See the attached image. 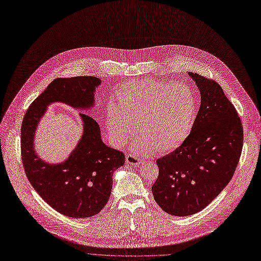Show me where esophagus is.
<instances>
[{
  "instance_id": "esophagus-1",
  "label": "esophagus",
  "mask_w": 261,
  "mask_h": 261,
  "mask_svg": "<svg viewBox=\"0 0 261 261\" xmlns=\"http://www.w3.org/2000/svg\"><path fill=\"white\" fill-rule=\"evenodd\" d=\"M126 161L131 165H140V163L142 162V159L139 158L138 155H134V154H127Z\"/></svg>"
}]
</instances>
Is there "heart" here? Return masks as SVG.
Instances as JSON below:
<instances>
[{"mask_svg": "<svg viewBox=\"0 0 261 261\" xmlns=\"http://www.w3.org/2000/svg\"><path fill=\"white\" fill-rule=\"evenodd\" d=\"M196 112V95L186 83L134 81L120 89L116 105L109 106L107 128L117 147L133 137L138 127L141 138L131 146L132 150L168 152L188 140Z\"/></svg>", "mask_w": 261, "mask_h": 261, "instance_id": "b5f03b06", "label": "heart"}]
</instances>
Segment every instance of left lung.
Here are the masks:
<instances>
[{
    "label": "left lung",
    "mask_w": 261,
    "mask_h": 261,
    "mask_svg": "<svg viewBox=\"0 0 261 261\" xmlns=\"http://www.w3.org/2000/svg\"><path fill=\"white\" fill-rule=\"evenodd\" d=\"M200 93L193 130L179 148L156 160L159 176L151 187L168 214H194L217 197L233 176L242 151L243 128L232 103L212 80L189 72Z\"/></svg>",
    "instance_id": "obj_1"
}]
</instances>
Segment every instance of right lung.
I'll list each match as a JSON object with an SVG mask.
<instances>
[{
  "label": "right lung",
  "instance_id": "obj_1",
  "mask_svg": "<svg viewBox=\"0 0 261 261\" xmlns=\"http://www.w3.org/2000/svg\"><path fill=\"white\" fill-rule=\"evenodd\" d=\"M96 76L61 77L52 81L28 109L21 127V155L27 177L47 203L69 218L98 214L107 205L113 174L124 164V154L106 145L98 122L87 114L95 107ZM64 103L79 113L84 133L75 149L60 164L46 163L35 149V134L47 107Z\"/></svg>",
  "mask_w": 261,
  "mask_h": 261
}]
</instances>
